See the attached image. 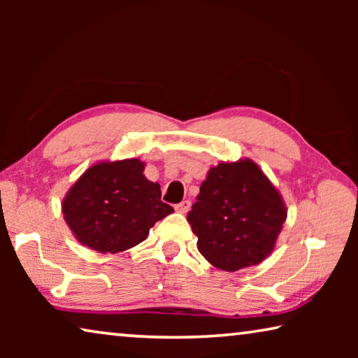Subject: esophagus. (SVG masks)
Instances as JSON below:
<instances>
[{
	"mask_svg": "<svg viewBox=\"0 0 358 358\" xmlns=\"http://www.w3.org/2000/svg\"><path fill=\"white\" fill-rule=\"evenodd\" d=\"M189 208H191V202L189 201H183V202H180V203L175 205V210H177L178 213H187V211H189Z\"/></svg>",
	"mask_w": 358,
	"mask_h": 358,
	"instance_id": "esophagus-1",
	"label": "esophagus"
}]
</instances>
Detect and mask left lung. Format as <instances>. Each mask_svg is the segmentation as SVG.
Here are the masks:
<instances>
[{
  "instance_id": "1",
  "label": "left lung",
  "mask_w": 358,
  "mask_h": 358,
  "mask_svg": "<svg viewBox=\"0 0 358 358\" xmlns=\"http://www.w3.org/2000/svg\"><path fill=\"white\" fill-rule=\"evenodd\" d=\"M286 217L280 191L248 157L211 167L187 213L199 251L226 271L268 257Z\"/></svg>"
}]
</instances>
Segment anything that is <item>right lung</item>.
<instances>
[{
	"instance_id": "right-lung-1",
	"label": "right lung",
	"mask_w": 358,
	"mask_h": 358,
	"mask_svg": "<svg viewBox=\"0 0 358 358\" xmlns=\"http://www.w3.org/2000/svg\"><path fill=\"white\" fill-rule=\"evenodd\" d=\"M137 157L101 161L82 173L63 199L64 221L83 246L121 252L147 238L155 224L173 213L161 186L143 175Z\"/></svg>"
}]
</instances>
